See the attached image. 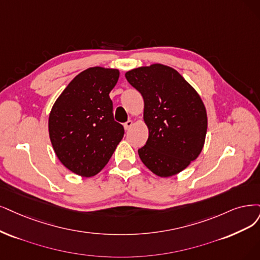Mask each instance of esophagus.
<instances>
[{
	"label": "esophagus",
	"mask_w": 260,
	"mask_h": 260,
	"mask_svg": "<svg viewBox=\"0 0 260 260\" xmlns=\"http://www.w3.org/2000/svg\"><path fill=\"white\" fill-rule=\"evenodd\" d=\"M133 125H134V123H133L132 120H129V121H127V122H125V123H124V128H125V131H129V129L132 128Z\"/></svg>",
	"instance_id": "34e87169"
}]
</instances>
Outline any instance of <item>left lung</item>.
I'll return each instance as SVG.
<instances>
[{"label": "left lung", "mask_w": 260, "mask_h": 260, "mask_svg": "<svg viewBox=\"0 0 260 260\" xmlns=\"http://www.w3.org/2000/svg\"><path fill=\"white\" fill-rule=\"evenodd\" d=\"M125 77L145 102L149 138L138 150L140 159L158 177L179 174L205 145L208 118L199 94L176 70L162 64L134 69Z\"/></svg>", "instance_id": "left-lung-1"}]
</instances>
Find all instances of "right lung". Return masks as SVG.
<instances>
[{"label": "right lung", "mask_w": 260, "mask_h": 260, "mask_svg": "<svg viewBox=\"0 0 260 260\" xmlns=\"http://www.w3.org/2000/svg\"><path fill=\"white\" fill-rule=\"evenodd\" d=\"M119 76L118 70L90 67L75 77L52 106L48 128L53 150L76 175H98L124 136L109 98Z\"/></svg>", "instance_id": "1"}]
</instances>
